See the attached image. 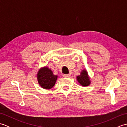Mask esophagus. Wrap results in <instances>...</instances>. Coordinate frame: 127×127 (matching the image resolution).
I'll use <instances>...</instances> for the list:
<instances>
[{"label": "esophagus", "mask_w": 127, "mask_h": 127, "mask_svg": "<svg viewBox=\"0 0 127 127\" xmlns=\"http://www.w3.org/2000/svg\"><path fill=\"white\" fill-rule=\"evenodd\" d=\"M63 76L64 77H69L70 76V75L69 74H64Z\"/></svg>", "instance_id": "obj_1"}]
</instances>
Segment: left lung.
<instances>
[{
  "instance_id": "obj_1",
  "label": "left lung",
  "mask_w": 127,
  "mask_h": 127,
  "mask_svg": "<svg viewBox=\"0 0 127 127\" xmlns=\"http://www.w3.org/2000/svg\"><path fill=\"white\" fill-rule=\"evenodd\" d=\"M78 82L83 87H87L90 85L91 81L87 70L83 69L80 72V75L76 76Z\"/></svg>"
}]
</instances>
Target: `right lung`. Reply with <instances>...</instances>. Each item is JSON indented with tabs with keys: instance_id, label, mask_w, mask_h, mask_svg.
Returning a JSON list of instances; mask_svg holds the SVG:
<instances>
[{
	"instance_id": "obj_1",
	"label": "right lung",
	"mask_w": 127,
	"mask_h": 127,
	"mask_svg": "<svg viewBox=\"0 0 127 127\" xmlns=\"http://www.w3.org/2000/svg\"><path fill=\"white\" fill-rule=\"evenodd\" d=\"M39 85L45 90L52 88L57 80V75H54L51 69L45 66L40 68L36 74Z\"/></svg>"
}]
</instances>
